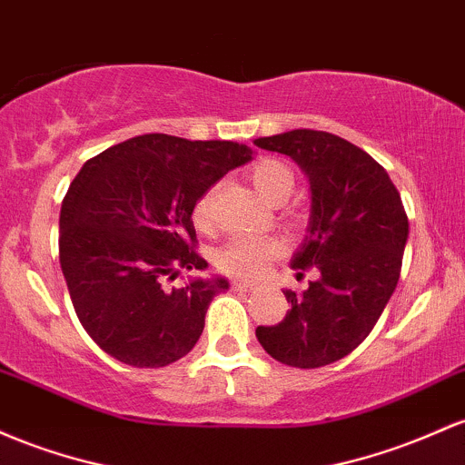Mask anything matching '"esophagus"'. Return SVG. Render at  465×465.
<instances>
[{
    "label": "esophagus",
    "mask_w": 465,
    "mask_h": 465,
    "mask_svg": "<svg viewBox=\"0 0 465 465\" xmlns=\"http://www.w3.org/2000/svg\"><path fill=\"white\" fill-rule=\"evenodd\" d=\"M231 288L234 292H250V290H252V283H248V281H232Z\"/></svg>",
    "instance_id": "34e87169"
}]
</instances>
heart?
<instances>
[{"label":"heart","mask_w":465,"mask_h":465,"mask_svg":"<svg viewBox=\"0 0 465 465\" xmlns=\"http://www.w3.org/2000/svg\"><path fill=\"white\" fill-rule=\"evenodd\" d=\"M250 182L270 204H283L296 186L294 171L276 158H261L250 166ZM217 184L206 189L193 206V222L206 231L213 223ZM283 242L276 237H234L217 254V268L228 276L257 279L270 261L283 254Z\"/></svg>","instance_id":"1"}]
</instances>
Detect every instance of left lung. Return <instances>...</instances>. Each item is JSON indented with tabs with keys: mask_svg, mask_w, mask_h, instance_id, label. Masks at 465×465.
I'll return each instance as SVG.
<instances>
[{
	"mask_svg": "<svg viewBox=\"0 0 465 465\" xmlns=\"http://www.w3.org/2000/svg\"><path fill=\"white\" fill-rule=\"evenodd\" d=\"M254 144L290 155L310 177V228L292 268L321 272L302 294L285 292L288 314L279 325L257 327V338L281 364L325 367L349 356L387 307L409 217L384 166L341 135L294 129Z\"/></svg>",
	"mask_w": 465,
	"mask_h": 465,
	"instance_id": "1",
	"label": "left lung"
}]
</instances>
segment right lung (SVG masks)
<instances>
[{
  "label": "right lung",
  "instance_id": "obj_1",
  "mask_svg": "<svg viewBox=\"0 0 465 465\" xmlns=\"http://www.w3.org/2000/svg\"><path fill=\"white\" fill-rule=\"evenodd\" d=\"M250 158L246 144L231 140L144 134L83 164L61 204L59 261L78 321L103 351L158 369L195 347L228 281H164L208 268L195 250L193 206Z\"/></svg>",
  "mask_w": 465,
  "mask_h": 465
}]
</instances>
